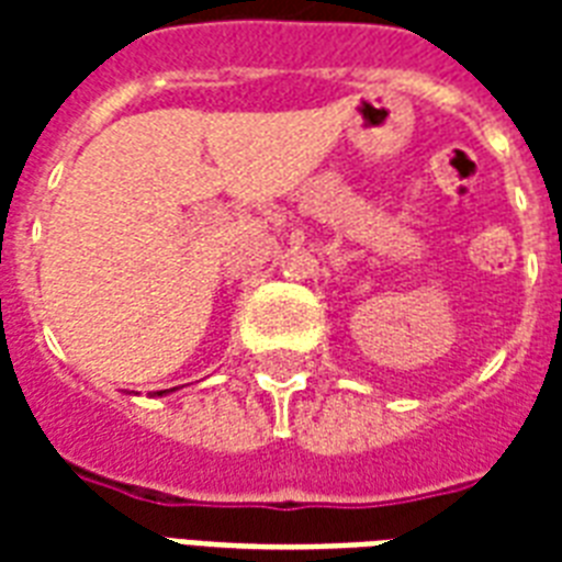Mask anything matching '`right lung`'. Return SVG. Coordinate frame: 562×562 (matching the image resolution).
Instances as JSON below:
<instances>
[{"label": "right lung", "mask_w": 562, "mask_h": 562, "mask_svg": "<svg viewBox=\"0 0 562 562\" xmlns=\"http://www.w3.org/2000/svg\"><path fill=\"white\" fill-rule=\"evenodd\" d=\"M157 393H166V391H157Z\"/></svg>", "instance_id": "add662e5"}]
</instances>
